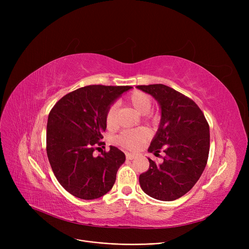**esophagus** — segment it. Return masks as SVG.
<instances>
[{"label":"esophagus","mask_w":249,"mask_h":249,"mask_svg":"<svg viewBox=\"0 0 249 249\" xmlns=\"http://www.w3.org/2000/svg\"><path fill=\"white\" fill-rule=\"evenodd\" d=\"M134 158H135V154H134V153H129V152L126 153V159H127V160H133Z\"/></svg>","instance_id":"1"}]
</instances>
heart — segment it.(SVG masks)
Instances as JSON below:
<instances>
[{
  "instance_id": "obj_1",
  "label": "heart",
  "mask_w": 249,
  "mask_h": 249,
  "mask_svg": "<svg viewBox=\"0 0 249 249\" xmlns=\"http://www.w3.org/2000/svg\"><path fill=\"white\" fill-rule=\"evenodd\" d=\"M127 102L144 116V120L147 123L155 124L160 120V115L154 111L150 110L151 98L148 94L142 90H134L127 97ZM116 113L117 105L111 104L106 109L104 115L105 123L109 129H113L116 126ZM149 138V132L144 128L138 129H127L122 131L117 136L116 140L119 144L128 149H137L143 142H145Z\"/></svg>"
}]
</instances>
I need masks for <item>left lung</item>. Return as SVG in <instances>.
<instances>
[{
    "label": "left lung",
    "mask_w": 249,
    "mask_h": 249,
    "mask_svg": "<svg viewBox=\"0 0 249 249\" xmlns=\"http://www.w3.org/2000/svg\"><path fill=\"white\" fill-rule=\"evenodd\" d=\"M153 96L161 107V121L148 151H163L162 162L148 159L149 168L139 176L143 192L160 201L186 195L206 167L210 150V130L204 113L192 99L167 86H137Z\"/></svg>",
    "instance_id": "1"
}]
</instances>
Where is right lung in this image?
<instances>
[{
  "label": "right lung",
  "mask_w": 249,
  "mask_h": 249,
  "mask_svg": "<svg viewBox=\"0 0 249 249\" xmlns=\"http://www.w3.org/2000/svg\"><path fill=\"white\" fill-rule=\"evenodd\" d=\"M129 86L91 85L63 96L49 112L46 130L48 160L59 184L83 200L98 199L115 184L125 154L115 146L102 151L104 115Z\"/></svg>",
  "instance_id": "1"
}]
</instances>
